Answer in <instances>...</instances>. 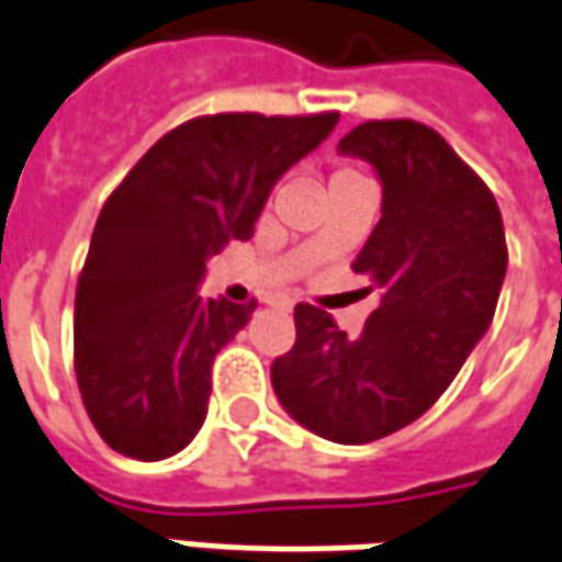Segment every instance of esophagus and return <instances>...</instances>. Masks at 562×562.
Returning a JSON list of instances; mask_svg holds the SVG:
<instances>
[{"mask_svg": "<svg viewBox=\"0 0 562 562\" xmlns=\"http://www.w3.org/2000/svg\"><path fill=\"white\" fill-rule=\"evenodd\" d=\"M274 308H281V312H290V308H293V300H278V303H274Z\"/></svg>", "mask_w": 562, "mask_h": 562, "instance_id": "34e87169", "label": "esophagus"}]
</instances>
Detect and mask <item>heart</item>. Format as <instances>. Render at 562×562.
<instances>
[{
	"instance_id": "obj_1",
	"label": "heart",
	"mask_w": 562,
	"mask_h": 562,
	"mask_svg": "<svg viewBox=\"0 0 562 562\" xmlns=\"http://www.w3.org/2000/svg\"><path fill=\"white\" fill-rule=\"evenodd\" d=\"M342 173H355V170H339V173H336V177H342Z\"/></svg>"
}]
</instances>
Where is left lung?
Instances as JSON below:
<instances>
[{
	"label": "left lung",
	"mask_w": 562,
	"mask_h": 562,
	"mask_svg": "<svg viewBox=\"0 0 562 562\" xmlns=\"http://www.w3.org/2000/svg\"><path fill=\"white\" fill-rule=\"evenodd\" d=\"M382 180V220L351 269L382 293L361 336L300 303L296 342L272 389L308 431L370 443L416 422L490 330L508 269L505 226L483 183L435 127L363 122L339 140Z\"/></svg>",
	"instance_id": "1"
}]
</instances>
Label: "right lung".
Listing matches in <instances>:
<instances>
[{"label": "right lung", "instance_id": "add662e5", "mask_svg": "<svg viewBox=\"0 0 562 562\" xmlns=\"http://www.w3.org/2000/svg\"><path fill=\"white\" fill-rule=\"evenodd\" d=\"M339 112L199 115L127 170L97 216L76 288V379L97 435L127 459L180 452L207 416L211 367L257 303L201 300L207 257L247 241L281 173Z\"/></svg>", "mask_w": 562, "mask_h": 562}]
</instances>
